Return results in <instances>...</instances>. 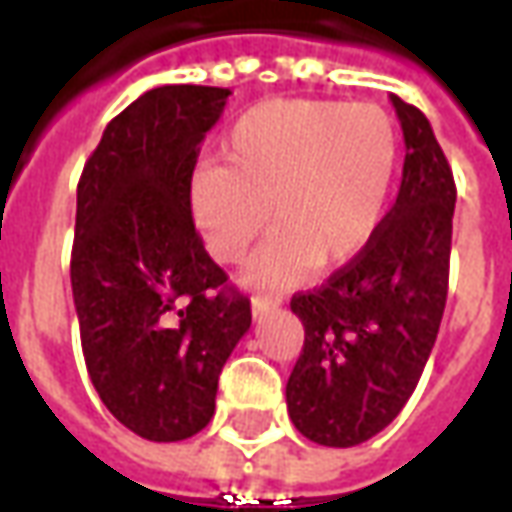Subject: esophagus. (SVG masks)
I'll use <instances>...</instances> for the list:
<instances>
[{
  "label": "esophagus",
  "mask_w": 512,
  "mask_h": 512,
  "mask_svg": "<svg viewBox=\"0 0 512 512\" xmlns=\"http://www.w3.org/2000/svg\"><path fill=\"white\" fill-rule=\"evenodd\" d=\"M277 307L279 299H266V296H255V299H252V315H255V318H263L266 312L277 310Z\"/></svg>",
  "instance_id": "obj_1"
}]
</instances>
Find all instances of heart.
I'll use <instances>...</instances> for the list:
<instances>
[{"label": "heart", "mask_w": 512, "mask_h": 512, "mask_svg": "<svg viewBox=\"0 0 512 512\" xmlns=\"http://www.w3.org/2000/svg\"><path fill=\"white\" fill-rule=\"evenodd\" d=\"M397 161L400 136L381 106L266 101L227 131L222 167L194 172L191 213L219 263H238L271 219L277 233L252 257L246 279L279 288L315 263L345 266L370 244Z\"/></svg>", "instance_id": "b5f03b06"}]
</instances>
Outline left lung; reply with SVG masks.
<instances>
[{"instance_id": "1", "label": "left lung", "mask_w": 512, "mask_h": 512, "mask_svg": "<svg viewBox=\"0 0 512 512\" xmlns=\"http://www.w3.org/2000/svg\"><path fill=\"white\" fill-rule=\"evenodd\" d=\"M406 139L400 191L359 255L296 293L304 348L285 386L301 436L323 447L373 439L425 370L450 282L455 180L428 117L392 95Z\"/></svg>"}]
</instances>
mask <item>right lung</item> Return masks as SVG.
Wrapping results in <instances>:
<instances>
[{
  "label": "right lung",
  "mask_w": 512,
  "mask_h": 512,
  "mask_svg": "<svg viewBox=\"0 0 512 512\" xmlns=\"http://www.w3.org/2000/svg\"><path fill=\"white\" fill-rule=\"evenodd\" d=\"M227 95L147 90L106 126L76 189L71 285L87 373L112 417L150 441L211 422L224 362L252 323L191 219L200 142Z\"/></svg>",
  "instance_id": "right-lung-1"
}]
</instances>
